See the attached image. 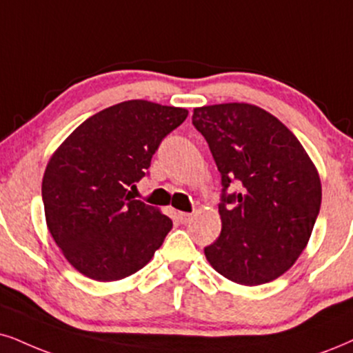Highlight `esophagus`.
<instances>
[{
	"label": "esophagus",
	"instance_id": "34e87169",
	"mask_svg": "<svg viewBox=\"0 0 353 353\" xmlns=\"http://www.w3.org/2000/svg\"><path fill=\"white\" fill-rule=\"evenodd\" d=\"M191 217H193V214H191V212H178V219H180L181 224L190 223Z\"/></svg>",
	"mask_w": 353,
	"mask_h": 353
}]
</instances>
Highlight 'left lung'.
<instances>
[{"instance_id":"left-lung-1","label":"left lung","mask_w":353,"mask_h":353,"mask_svg":"<svg viewBox=\"0 0 353 353\" xmlns=\"http://www.w3.org/2000/svg\"><path fill=\"white\" fill-rule=\"evenodd\" d=\"M221 173L219 237L204 247L217 273L239 285L275 280L304 250L321 210L317 170L294 134L262 108L225 103L196 108ZM238 185V191L227 190Z\"/></svg>"}]
</instances>
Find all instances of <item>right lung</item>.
Masks as SVG:
<instances>
[{
  "label": "right lung",
  "mask_w": 353,
  "mask_h": 353,
  "mask_svg": "<svg viewBox=\"0 0 353 353\" xmlns=\"http://www.w3.org/2000/svg\"><path fill=\"white\" fill-rule=\"evenodd\" d=\"M188 116L183 108L130 99L88 117L52 155L42 201L52 237L85 276L116 281L145 267L172 219L141 199L160 142Z\"/></svg>",
  "instance_id": "1"
}]
</instances>
